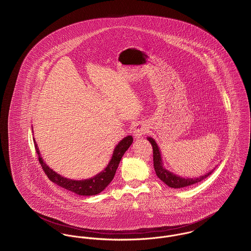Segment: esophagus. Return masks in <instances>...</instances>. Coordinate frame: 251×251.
Instances as JSON below:
<instances>
[{"label": "esophagus", "instance_id": "1", "mask_svg": "<svg viewBox=\"0 0 251 251\" xmlns=\"http://www.w3.org/2000/svg\"><path fill=\"white\" fill-rule=\"evenodd\" d=\"M147 131H148V129L144 124H137L135 126V128L133 129V135L136 138H140L147 132Z\"/></svg>", "mask_w": 251, "mask_h": 251}]
</instances>
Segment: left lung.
<instances>
[{
	"label": "left lung",
	"instance_id": "obj_1",
	"mask_svg": "<svg viewBox=\"0 0 251 251\" xmlns=\"http://www.w3.org/2000/svg\"><path fill=\"white\" fill-rule=\"evenodd\" d=\"M148 140L151 142L152 146V149H153V167L155 169L156 175L158 176L159 179L163 180L167 186H169L171 188H182V187H186V186H189L192 184H195L199 181H201L205 178H207L214 171V169H213L210 172H208L207 174L201 176L200 178H196V179H189V178L185 179V178L179 177L178 175H175L174 173L168 171L164 167L163 162H162L161 152H160V150L154 141V139H152L151 137H148Z\"/></svg>",
	"mask_w": 251,
	"mask_h": 251
}]
</instances>
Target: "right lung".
Instances as JSON below:
<instances>
[{
	"label": "right lung",
	"mask_w": 251,
	"mask_h": 251,
	"mask_svg": "<svg viewBox=\"0 0 251 251\" xmlns=\"http://www.w3.org/2000/svg\"><path fill=\"white\" fill-rule=\"evenodd\" d=\"M132 140H133L132 136L130 135L124 137L115 148L112 159L110 160L107 167L104 168V170L97 174L93 178L82 179V180H74V179L64 178L59 174H57L55 171H53L51 168H50L41 158L35 139H34V144H35L36 153L38 155V161L43 168L45 174L52 182H54L55 184L59 185L69 191L73 192L80 196H94L103 191L107 187L108 184L112 181V179H114L117 168L120 165V160L122 156L124 155L125 151L131 146Z\"/></svg>",
	"instance_id": "right-lung-1"
}]
</instances>
